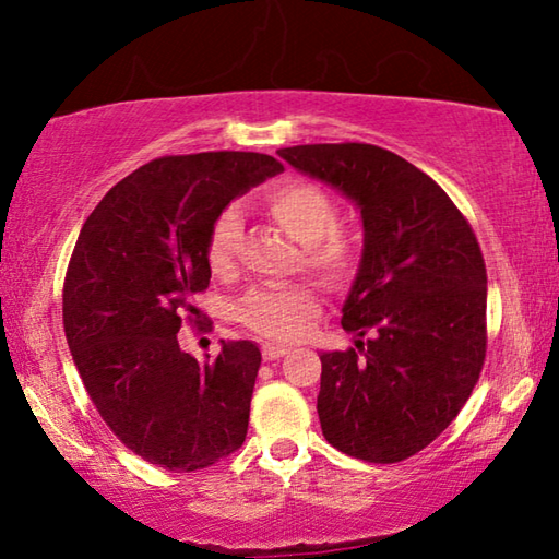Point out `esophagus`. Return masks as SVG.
<instances>
[{
  "instance_id": "obj_1",
  "label": "esophagus",
  "mask_w": 559,
  "mask_h": 559,
  "mask_svg": "<svg viewBox=\"0 0 559 559\" xmlns=\"http://www.w3.org/2000/svg\"><path fill=\"white\" fill-rule=\"evenodd\" d=\"M261 353H263V359H266V362H271V359H278L283 355H288L290 349L286 345H271L269 343V345H263Z\"/></svg>"
}]
</instances>
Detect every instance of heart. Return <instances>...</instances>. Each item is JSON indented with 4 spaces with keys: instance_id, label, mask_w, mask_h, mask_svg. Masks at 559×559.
<instances>
[{
    "instance_id": "1",
    "label": "heart",
    "mask_w": 559,
    "mask_h": 559,
    "mask_svg": "<svg viewBox=\"0 0 559 559\" xmlns=\"http://www.w3.org/2000/svg\"><path fill=\"white\" fill-rule=\"evenodd\" d=\"M263 206L286 229L293 239L302 243L306 266L320 273L325 281L347 283L357 269V249L349 236L337 229V204L318 185L281 182L263 194ZM243 226L239 212L229 206L216 216L210 239H206V263L216 276H229L239 259ZM320 313V296L313 286H261L246 293L239 302V323L251 333L269 340H296L310 320Z\"/></svg>"
}]
</instances>
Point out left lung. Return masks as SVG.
I'll list each match as a JSON object with an SVG mask.
<instances>
[{
  "instance_id": "1",
  "label": "left lung",
  "mask_w": 559,
  "mask_h": 559,
  "mask_svg": "<svg viewBox=\"0 0 559 559\" xmlns=\"http://www.w3.org/2000/svg\"><path fill=\"white\" fill-rule=\"evenodd\" d=\"M278 155L357 204L365 249L343 306L354 347L323 353L318 416L370 463L419 453L456 419L486 359V263L466 216L429 175L365 143Z\"/></svg>"
}]
</instances>
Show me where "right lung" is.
Here are the masks:
<instances>
[{
  "mask_svg": "<svg viewBox=\"0 0 559 559\" xmlns=\"http://www.w3.org/2000/svg\"><path fill=\"white\" fill-rule=\"evenodd\" d=\"M278 173L261 153L157 157L103 197L75 241L63 281L75 370L110 431L159 468L214 466L246 439L261 349L231 340L200 362L177 333L200 318L214 219Z\"/></svg>",
  "mask_w": 559,
  "mask_h": 559,
  "instance_id": "obj_1",
  "label": "right lung"
}]
</instances>
